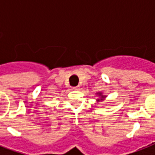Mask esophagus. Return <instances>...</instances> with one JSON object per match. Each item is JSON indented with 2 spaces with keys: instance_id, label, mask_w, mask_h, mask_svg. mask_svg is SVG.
Wrapping results in <instances>:
<instances>
[{
  "instance_id": "obj_1",
  "label": "esophagus",
  "mask_w": 155,
  "mask_h": 155,
  "mask_svg": "<svg viewBox=\"0 0 155 155\" xmlns=\"http://www.w3.org/2000/svg\"><path fill=\"white\" fill-rule=\"evenodd\" d=\"M73 90H75V91H76V90H79V89H80V87H79V86H74V87H73Z\"/></svg>"
}]
</instances>
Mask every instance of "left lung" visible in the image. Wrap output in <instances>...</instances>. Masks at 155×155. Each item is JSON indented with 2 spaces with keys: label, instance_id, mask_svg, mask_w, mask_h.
Returning <instances> with one entry per match:
<instances>
[{
  "label": "left lung",
  "instance_id": "8db88e82",
  "mask_svg": "<svg viewBox=\"0 0 155 155\" xmlns=\"http://www.w3.org/2000/svg\"><path fill=\"white\" fill-rule=\"evenodd\" d=\"M96 95H97V96H98V98L96 99V101H97V102L104 101V100H105V99H106V97H107V95H104L103 93L101 92V91H98V92H96Z\"/></svg>",
  "mask_w": 155,
  "mask_h": 155
}]
</instances>
